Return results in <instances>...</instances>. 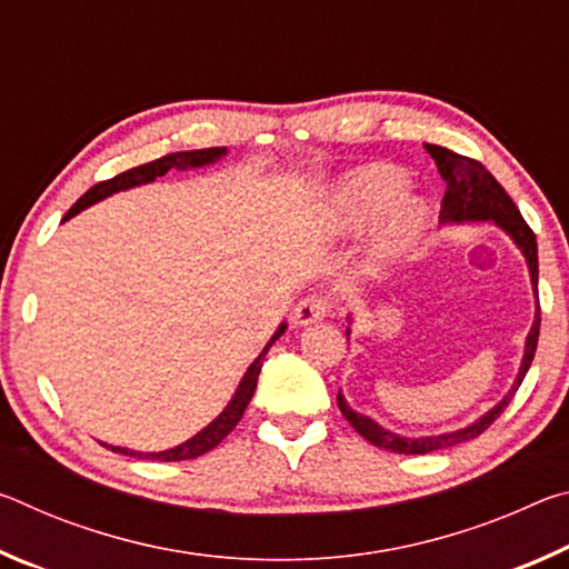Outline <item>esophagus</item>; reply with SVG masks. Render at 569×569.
<instances>
[{
	"mask_svg": "<svg viewBox=\"0 0 569 569\" xmlns=\"http://www.w3.org/2000/svg\"><path fill=\"white\" fill-rule=\"evenodd\" d=\"M331 308H333V303H331L329 296L311 293V296H306L303 301H298L296 311H293V321L298 326H308L313 321H321L323 316H329Z\"/></svg>",
	"mask_w": 569,
	"mask_h": 569,
	"instance_id": "34e87169",
	"label": "esophagus"
}]
</instances>
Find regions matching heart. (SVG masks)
<instances>
[{
	"label": "heart",
	"mask_w": 569,
	"mask_h": 569,
	"mask_svg": "<svg viewBox=\"0 0 569 569\" xmlns=\"http://www.w3.org/2000/svg\"><path fill=\"white\" fill-rule=\"evenodd\" d=\"M401 178L383 166H369L343 182L336 198V223L346 230L363 228L377 218L383 208L387 216L379 230V253L397 256L407 250L427 226L423 206L413 198H399Z\"/></svg>",
	"instance_id": "1"
}]
</instances>
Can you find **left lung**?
I'll return each instance as SVG.
<instances>
[{"label":"left lung","mask_w":569,"mask_h":569,"mask_svg":"<svg viewBox=\"0 0 569 569\" xmlns=\"http://www.w3.org/2000/svg\"><path fill=\"white\" fill-rule=\"evenodd\" d=\"M431 158H435L437 168L441 172V178L447 180V192L445 200H441V210L439 218L441 220H495L499 228H505L509 236L515 238V243L522 248V253L527 258L529 273H532V286L537 288V240L532 228L527 226V220L519 213L517 206L512 203V198L507 196L505 188L499 186L497 178L489 172L479 160L459 156V152L441 148V146H423ZM537 339H539V308H537V319L532 323V331L527 336V346H525V359H522V369H519V377L515 381L512 391L497 403L492 411H487L479 421L471 423V427L461 429V431H451V435H441V437H421V439H407L399 435H391V431L381 429L379 423H373L369 417H361L349 409V403L343 401L341 391L336 401H339V409L346 417V421L359 431L363 439H369L371 445H377L381 449H391L399 451V455H429V451L437 449H447L461 445V441H469L479 437L481 431L492 427V423L499 419V413L507 409V403L515 399V391L519 389V383L527 377L529 363L535 359L537 351Z\"/></svg>","instance_id":"obj_1"}]
</instances>
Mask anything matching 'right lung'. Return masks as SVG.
<instances>
[{
	"label": "right lung",
	"mask_w": 569,
	"mask_h": 569,
	"mask_svg": "<svg viewBox=\"0 0 569 569\" xmlns=\"http://www.w3.org/2000/svg\"><path fill=\"white\" fill-rule=\"evenodd\" d=\"M226 150L220 148H203V150H182V152H170V156H162L160 160H152V162H146V166H138L132 170H124L120 172V176H114L110 180H100L94 182V186L84 192V196L77 200V203L67 210V218H72L74 213H80L82 208H88L92 203H98V200L112 196V192L118 190H128L132 186H140V182H150L156 180L160 176H166V172L170 168H198V166H208V162L218 160L220 156H223ZM286 331V326H281V329L276 331V336L271 341H268V346L263 349V353L258 356V359L250 363V369L246 371L243 381H240V387L236 391L233 401L228 403L226 411L220 413V417L208 423V427L203 431H198L196 437L182 441V445H178L176 449H168V451H152V455H142V451H130V449H120V447H110L112 451H120V455H128V457H142V459H158V461H182V459H196L200 455H206V451L216 449L220 441H223L230 431L236 429V423L240 421V417H243V411L248 407L250 397H253L256 391V383H258V373H261V366H263V359H266V351L271 349L273 341L278 339Z\"/></svg>",
	"instance_id": "obj_1"
}]
</instances>
